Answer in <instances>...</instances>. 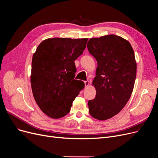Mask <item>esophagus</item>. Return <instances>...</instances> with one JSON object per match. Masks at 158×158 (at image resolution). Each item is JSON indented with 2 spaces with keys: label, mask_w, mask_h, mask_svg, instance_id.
Listing matches in <instances>:
<instances>
[{
  "label": "esophagus",
  "mask_w": 158,
  "mask_h": 158,
  "mask_svg": "<svg viewBox=\"0 0 158 158\" xmlns=\"http://www.w3.org/2000/svg\"><path fill=\"white\" fill-rule=\"evenodd\" d=\"M84 84H85V87H88L89 84V82L88 80L87 81H84Z\"/></svg>",
  "instance_id": "1"
}]
</instances>
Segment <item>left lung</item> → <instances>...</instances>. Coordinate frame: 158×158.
I'll return each instance as SVG.
<instances>
[{
    "mask_svg": "<svg viewBox=\"0 0 158 158\" xmlns=\"http://www.w3.org/2000/svg\"><path fill=\"white\" fill-rule=\"evenodd\" d=\"M87 47L98 63L92 82L96 95L88 102L89 112L98 120H107L131 98L136 76L135 52L127 40L113 34L92 38Z\"/></svg>",
    "mask_w": 158,
    "mask_h": 158,
    "instance_id": "obj_1",
    "label": "left lung"
}]
</instances>
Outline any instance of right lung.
Returning a JSON list of instances; mask_svg holds the SVG:
<instances>
[{
    "label": "right lung",
    "instance_id": "add662e5",
    "mask_svg": "<svg viewBox=\"0 0 158 158\" xmlns=\"http://www.w3.org/2000/svg\"><path fill=\"white\" fill-rule=\"evenodd\" d=\"M88 38H48L33 55L31 86L37 106L46 115L59 118L69 113L84 87L74 80V60L83 53Z\"/></svg>",
    "mask_w": 158,
    "mask_h": 158
}]
</instances>
